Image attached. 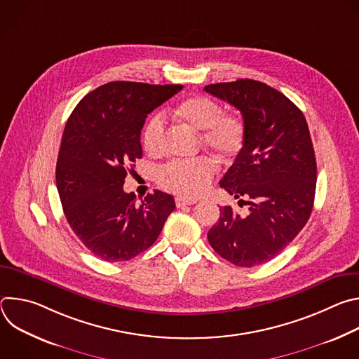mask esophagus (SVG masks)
Segmentation results:
<instances>
[{"mask_svg": "<svg viewBox=\"0 0 359 359\" xmlns=\"http://www.w3.org/2000/svg\"><path fill=\"white\" fill-rule=\"evenodd\" d=\"M197 200L196 198H186V197H176V206L183 208V206H190V204H194Z\"/></svg>", "mask_w": 359, "mask_h": 359, "instance_id": "obj_1", "label": "esophagus"}]
</instances>
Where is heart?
<instances>
[{
  "label": "heart",
  "mask_w": 359,
  "mask_h": 359,
  "mask_svg": "<svg viewBox=\"0 0 359 359\" xmlns=\"http://www.w3.org/2000/svg\"><path fill=\"white\" fill-rule=\"evenodd\" d=\"M176 119L200 132L203 144L222 162H231L244 147L247 129L236 114H226L216 100L208 96H190L172 109ZM165 118L155 114L144 125L142 143L149 155L156 156L163 150ZM215 175V163L209 158L170 162L158 172L159 184L183 197H196L208 189Z\"/></svg>",
  "instance_id": "b5f03b06"
}]
</instances>
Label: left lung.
I'll list each match as a JSON object with an SVG mask.
<instances>
[{
	"label": "left lung",
	"instance_id": "left-lung-1",
	"mask_svg": "<svg viewBox=\"0 0 359 359\" xmlns=\"http://www.w3.org/2000/svg\"><path fill=\"white\" fill-rule=\"evenodd\" d=\"M204 90L237 108L247 129L220 187L248 212L222 208L208 238L231 264L259 266L280 254L313 212L317 162L309 125L285 95L260 81L212 83Z\"/></svg>",
	"mask_w": 359,
	"mask_h": 359
}]
</instances>
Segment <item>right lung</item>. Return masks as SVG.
<instances>
[{"instance_id":"right-lung-1","label":"right lung","mask_w":359,"mask_h":359,"mask_svg":"<svg viewBox=\"0 0 359 359\" xmlns=\"http://www.w3.org/2000/svg\"><path fill=\"white\" fill-rule=\"evenodd\" d=\"M182 88L109 82L89 92L67 122L57 189L71 229L102 260L126 262L147 250L176 208L175 198L161 190L136 204L123 183L142 158L140 132L147 115Z\"/></svg>"}]
</instances>
